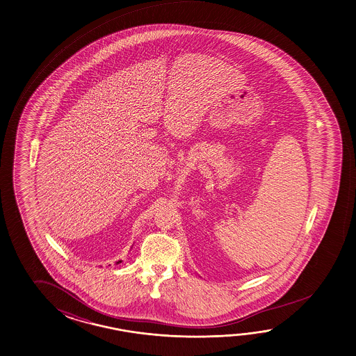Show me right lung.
<instances>
[{"label":"right lung","mask_w":356,"mask_h":356,"mask_svg":"<svg viewBox=\"0 0 356 356\" xmlns=\"http://www.w3.org/2000/svg\"><path fill=\"white\" fill-rule=\"evenodd\" d=\"M120 262H122V261H118V264H120Z\"/></svg>","instance_id":"1"}]
</instances>
